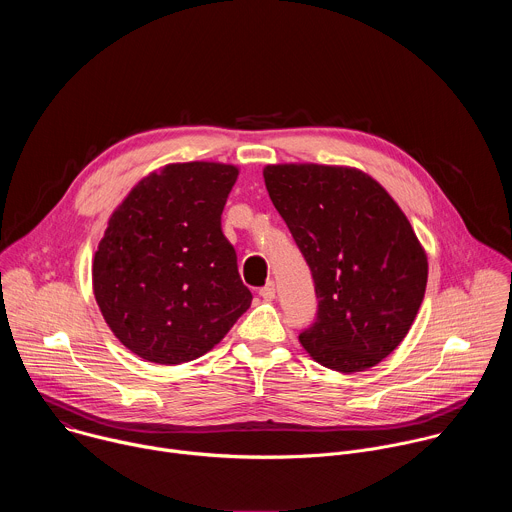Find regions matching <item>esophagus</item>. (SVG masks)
<instances>
[{"mask_svg": "<svg viewBox=\"0 0 512 512\" xmlns=\"http://www.w3.org/2000/svg\"><path fill=\"white\" fill-rule=\"evenodd\" d=\"M259 296L263 300H273L275 298V283L273 281H267L261 289H259Z\"/></svg>", "mask_w": 512, "mask_h": 512, "instance_id": "obj_1", "label": "esophagus"}]
</instances>
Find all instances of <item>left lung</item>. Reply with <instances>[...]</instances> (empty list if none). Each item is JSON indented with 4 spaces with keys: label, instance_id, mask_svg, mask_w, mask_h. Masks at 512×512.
I'll return each instance as SVG.
<instances>
[{
    "label": "left lung",
    "instance_id": "obj_1",
    "mask_svg": "<svg viewBox=\"0 0 512 512\" xmlns=\"http://www.w3.org/2000/svg\"><path fill=\"white\" fill-rule=\"evenodd\" d=\"M269 198L316 287L302 346L340 373L371 369L407 336L427 285V257L407 216L352 168L279 164L263 170Z\"/></svg>",
    "mask_w": 512,
    "mask_h": 512
}]
</instances>
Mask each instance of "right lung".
<instances>
[{
    "label": "right lung",
    "mask_w": 512,
    "mask_h": 512,
    "mask_svg": "<svg viewBox=\"0 0 512 512\" xmlns=\"http://www.w3.org/2000/svg\"><path fill=\"white\" fill-rule=\"evenodd\" d=\"M237 176L227 164H170L111 214L93 261L95 300L143 360H194L249 310L253 296L221 229Z\"/></svg>",
    "instance_id": "1"
}]
</instances>
